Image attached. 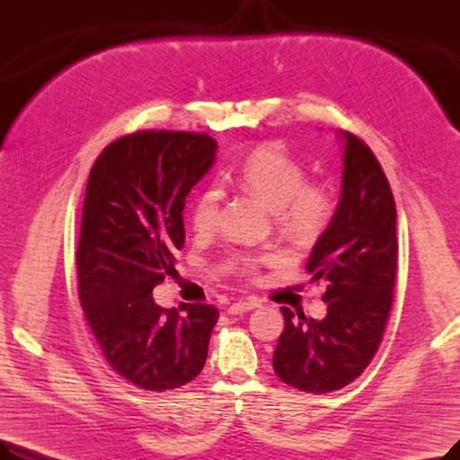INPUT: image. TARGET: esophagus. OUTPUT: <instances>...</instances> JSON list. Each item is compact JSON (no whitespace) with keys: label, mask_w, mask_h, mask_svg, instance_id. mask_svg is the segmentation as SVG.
Masks as SVG:
<instances>
[{"label":"esophagus","mask_w":460,"mask_h":460,"mask_svg":"<svg viewBox=\"0 0 460 460\" xmlns=\"http://www.w3.org/2000/svg\"><path fill=\"white\" fill-rule=\"evenodd\" d=\"M261 304L253 298H248V300H240V302H234L227 307V313L229 315H240V313H246V311H252L255 307H259Z\"/></svg>","instance_id":"esophagus-1"}]
</instances>
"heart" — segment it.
Segmentation results:
<instances>
[{"label": "heart", "instance_id": "heart-1", "mask_svg": "<svg viewBox=\"0 0 460 460\" xmlns=\"http://www.w3.org/2000/svg\"><path fill=\"white\" fill-rule=\"evenodd\" d=\"M231 182L272 210L279 231L298 244L317 240L332 220L330 193L317 184H305V167L278 143H264L248 153L231 172ZM217 216V191L205 188L190 208L193 229L207 233ZM262 259L243 257L240 267L255 272Z\"/></svg>", "mask_w": 460, "mask_h": 460}]
</instances>
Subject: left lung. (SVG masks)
<instances>
[{
  "mask_svg": "<svg viewBox=\"0 0 460 460\" xmlns=\"http://www.w3.org/2000/svg\"><path fill=\"white\" fill-rule=\"evenodd\" d=\"M341 198L305 269L328 283L326 317L305 319L281 307L285 330L274 371L307 394L345 388L373 359L388 323L397 270V210L388 179L367 145L340 132Z\"/></svg>",
  "mask_w": 460,
  "mask_h": 460,
  "instance_id": "1",
  "label": "left lung"
}]
</instances>
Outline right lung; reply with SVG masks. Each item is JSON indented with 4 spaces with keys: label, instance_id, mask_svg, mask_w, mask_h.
<instances>
[{
    "label": "right lung",
    "instance_id": "right-lung-1",
    "mask_svg": "<svg viewBox=\"0 0 460 460\" xmlns=\"http://www.w3.org/2000/svg\"><path fill=\"white\" fill-rule=\"evenodd\" d=\"M216 151L207 134L143 130L108 145L91 167L78 295L108 364L141 390L179 388L207 361L220 313L207 304L164 309L153 288L177 272L184 199L214 165Z\"/></svg>",
    "mask_w": 460,
    "mask_h": 460
}]
</instances>
